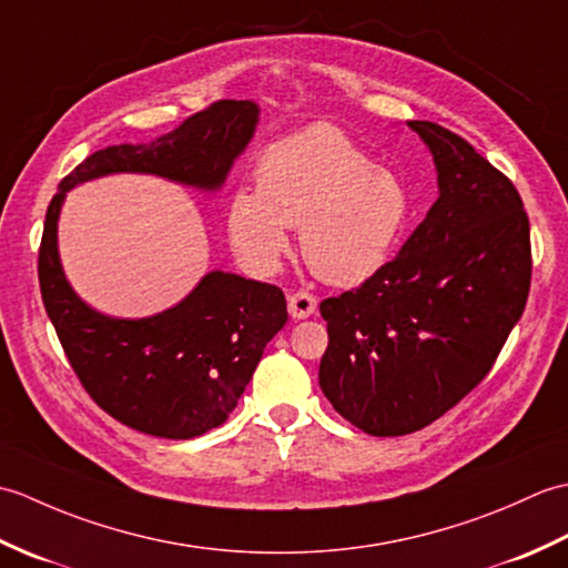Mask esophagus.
<instances>
[{
    "label": "esophagus",
    "mask_w": 568,
    "mask_h": 568,
    "mask_svg": "<svg viewBox=\"0 0 568 568\" xmlns=\"http://www.w3.org/2000/svg\"><path fill=\"white\" fill-rule=\"evenodd\" d=\"M287 310H291L293 320H305L317 310V297L305 291H297L293 295H287Z\"/></svg>",
    "instance_id": "1"
}]
</instances>
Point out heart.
Masks as SVG:
<instances>
[{
  "mask_svg": "<svg viewBox=\"0 0 568 568\" xmlns=\"http://www.w3.org/2000/svg\"><path fill=\"white\" fill-rule=\"evenodd\" d=\"M256 187L239 190L226 210V232L241 261L275 268L291 246L287 226H300L305 263L332 285L376 275L409 216L403 180L373 165L327 124L273 143L258 161Z\"/></svg>",
  "mask_w": 568,
  "mask_h": 568,
  "instance_id": "b5f03b06",
  "label": "heart"
}]
</instances>
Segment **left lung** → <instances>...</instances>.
Wrapping results in <instances>:
<instances>
[{"label":"left lung","mask_w":568,"mask_h":568,"mask_svg":"<svg viewBox=\"0 0 568 568\" xmlns=\"http://www.w3.org/2000/svg\"><path fill=\"white\" fill-rule=\"evenodd\" d=\"M437 168L439 197L397 256L320 305L329 346L320 385L373 437L439 419L496 364L532 277L520 192L454 131L407 122Z\"/></svg>","instance_id":"1"}]
</instances>
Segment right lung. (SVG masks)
<instances>
[{
	"label": "right lung",
	"instance_id": "right-lung-1",
	"mask_svg": "<svg viewBox=\"0 0 568 568\" xmlns=\"http://www.w3.org/2000/svg\"><path fill=\"white\" fill-rule=\"evenodd\" d=\"M258 124V104L220 100L151 143H119L60 180L45 212L39 283L48 317L82 388L122 425L163 439H192L236 407L263 348L285 327L281 287L212 271L185 300L141 320L82 303L60 265L58 216L68 190L112 173H143L214 192Z\"/></svg>",
	"mask_w": 568,
	"mask_h": 568
}]
</instances>
